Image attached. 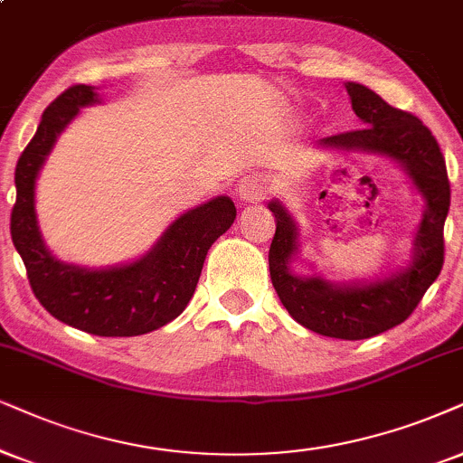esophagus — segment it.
<instances>
[{"mask_svg":"<svg viewBox=\"0 0 463 463\" xmlns=\"http://www.w3.org/2000/svg\"><path fill=\"white\" fill-rule=\"evenodd\" d=\"M271 190V179L267 175H248L239 181L237 194L243 203H260Z\"/></svg>","mask_w":463,"mask_h":463,"instance_id":"1","label":"esophagus"}]
</instances>
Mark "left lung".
I'll return each mask as SVG.
<instances>
[{"mask_svg": "<svg viewBox=\"0 0 463 463\" xmlns=\"http://www.w3.org/2000/svg\"><path fill=\"white\" fill-rule=\"evenodd\" d=\"M346 90L363 128L326 137L320 145L383 154L406 168L427 203L414 239L412 267L389 279L361 286L297 278L288 271V262L297 250V226L282 204L273 201L269 203L275 215L269 271L279 301L306 329L337 339H367L402 325L440 275L450 184L440 145L419 117L391 107L378 93L359 83H346Z\"/></svg>", "mask_w": 463, "mask_h": 463, "instance_id": "8db88e82", "label": "left lung"}]
</instances>
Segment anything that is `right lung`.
Wrapping results in <instances>:
<instances>
[{
	"label": "right lung",
	"mask_w": 463,
	"mask_h": 463,
	"mask_svg": "<svg viewBox=\"0 0 463 463\" xmlns=\"http://www.w3.org/2000/svg\"><path fill=\"white\" fill-rule=\"evenodd\" d=\"M98 102L93 87L72 85L44 110L36 134L16 162V203L10 235L46 312L74 329L102 337L156 331L184 312L194 295L204 256L237 218L235 203L218 196L175 220L149 254L132 265L91 269L52 259L38 231L36 177L60 132L80 107Z\"/></svg>",
	"instance_id": "obj_1"
}]
</instances>
